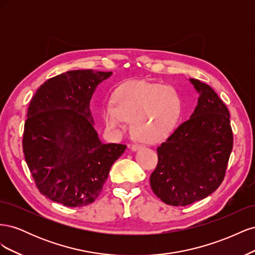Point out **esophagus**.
<instances>
[{
  "instance_id": "obj_1",
  "label": "esophagus",
  "mask_w": 255,
  "mask_h": 255,
  "mask_svg": "<svg viewBox=\"0 0 255 255\" xmlns=\"http://www.w3.org/2000/svg\"><path fill=\"white\" fill-rule=\"evenodd\" d=\"M129 148L132 151H137V150H139L140 148H142V145H140V144H130Z\"/></svg>"
}]
</instances>
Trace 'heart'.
Listing matches in <instances>:
<instances>
[{"label":"heart","mask_w":255,"mask_h":255,"mask_svg":"<svg viewBox=\"0 0 255 255\" xmlns=\"http://www.w3.org/2000/svg\"><path fill=\"white\" fill-rule=\"evenodd\" d=\"M112 104L102 107L106 128L118 134L130 120L133 134L142 142H158L172 132L182 114V100L169 86L129 82L115 90Z\"/></svg>","instance_id":"heart-1"}]
</instances>
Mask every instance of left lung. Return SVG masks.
<instances>
[{
  "label": "left lung",
  "mask_w": 255,
  "mask_h": 255,
  "mask_svg": "<svg viewBox=\"0 0 255 255\" xmlns=\"http://www.w3.org/2000/svg\"><path fill=\"white\" fill-rule=\"evenodd\" d=\"M189 81L199 94L198 104L190 118L157 148V166L150 176L154 194L173 206L213 194L225 179L233 149L227 106L207 84Z\"/></svg>",
  "instance_id": "1"
}]
</instances>
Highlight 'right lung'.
Masks as SVG:
<instances>
[{
	"label": "right lung",
	"instance_id": "add662e5",
	"mask_svg": "<svg viewBox=\"0 0 255 255\" xmlns=\"http://www.w3.org/2000/svg\"><path fill=\"white\" fill-rule=\"evenodd\" d=\"M113 72L72 70L44 82L30 100L23 153L37 188L69 207L92 203L126 144L103 143L90 100Z\"/></svg>",
	"mask_w": 255,
	"mask_h": 255
}]
</instances>
